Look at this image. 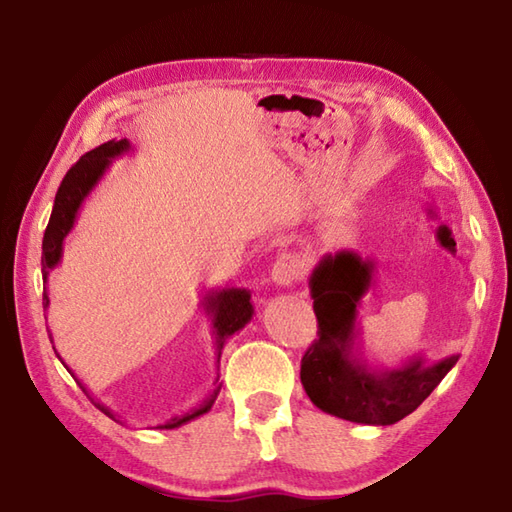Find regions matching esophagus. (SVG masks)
<instances>
[{
    "instance_id": "obj_1",
    "label": "esophagus",
    "mask_w": 512,
    "mask_h": 512,
    "mask_svg": "<svg viewBox=\"0 0 512 512\" xmlns=\"http://www.w3.org/2000/svg\"><path fill=\"white\" fill-rule=\"evenodd\" d=\"M304 275V259L295 255V253H284L277 257V262L273 264V282L282 288L293 286L299 277Z\"/></svg>"
}]
</instances>
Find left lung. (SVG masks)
Here are the masks:
<instances>
[{
	"mask_svg": "<svg viewBox=\"0 0 512 512\" xmlns=\"http://www.w3.org/2000/svg\"><path fill=\"white\" fill-rule=\"evenodd\" d=\"M375 259L337 250L319 259L308 279L319 339L302 359V386L319 410L368 426H390L424 402L459 355L426 362L424 355L399 366L368 364L362 350L359 308L375 277Z\"/></svg>",
	"mask_w": 512,
	"mask_h": 512,
	"instance_id": "left-lung-1",
	"label": "left lung"
}]
</instances>
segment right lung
<instances>
[{"label":"right lung","mask_w":512,"mask_h":512,"mask_svg":"<svg viewBox=\"0 0 512 512\" xmlns=\"http://www.w3.org/2000/svg\"><path fill=\"white\" fill-rule=\"evenodd\" d=\"M130 150H135V148H133V144L128 142V139H110V142L97 146V148L90 150V153H86L73 168L68 170L66 177L62 179V186H59L57 195H55L53 213H50L46 233H44V242H42L44 310H48V306H50L48 290H46L48 275L59 266V262H62L64 239L68 237L70 230H73L79 210H82L86 197L93 193L95 186L102 182L110 164H113L115 159H119L122 155L130 153ZM199 304H202L204 313L210 319V328H213V350H215L213 386H210V390L204 395L202 402L195 404L193 408H188L184 415L170 417L168 422L157 424L155 428H162V430L179 428V426H184L188 422H193V419H197V417L206 415L208 410L213 408L219 390H222V382H219V357H222V350H224L228 339L233 337L235 333H239V330H242L255 315V306H253V302H250V290L248 288H235V286L217 288V290L210 288ZM48 337H50V344H53V348H55L53 333H50V330H48ZM55 353H57V350H55ZM57 357H59V353H57ZM59 362L66 366L62 357H59ZM66 370L75 377V373L68 366H66ZM75 382L79 384V388L84 390L90 402H93L99 410H102L106 417L119 422V417L113 413V410H110L106 404L99 402L97 397H93V393H88V388L82 384V379L75 377ZM119 424H122V422H119Z\"/></svg>","instance_id":"right-lung-1"}]
</instances>
